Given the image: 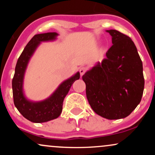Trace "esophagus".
Listing matches in <instances>:
<instances>
[{"instance_id":"obj_1","label":"esophagus","mask_w":155,"mask_h":155,"mask_svg":"<svg viewBox=\"0 0 155 155\" xmlns=\"http://www.w3.org/2000/svg\"><path fill=\"white\" fill-rule=\"evenodd\" d=\"M85 72H86V68H85L84 67L80 68V69H79V73H80V74H81V76L84 75Z\"/></svg>"}]
</instances>
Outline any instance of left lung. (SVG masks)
Returning a JSON list of instances; mask_svg holds the SVG:
<instances>
[{"label": "left lung", "instance_id": "obj_1", "mask_svg": "<svg viewBox=\"0 0 155 155\" xmlns=\"http://www.w3.org/2000/svg\"><path fill=\"white\" fill-rule=\"evenodd\" d=\"M106 32L113 45L82 79L92 110L108 120H119L130 114L141 101L143 64L132 39L116 30Z\"/></svg>", "mask_w": 155, "mask_h": 155}]
</instances>
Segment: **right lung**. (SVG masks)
Returning a JSON list of instances; mask_svg holds the SVG:
<instances>
[{
  "label": "right lung",
  "instance_id": "right-lung-1",
  "mask_svg": "<svg viewBox=\"0 0 155 155\" xmlns=\"http://www.w3.org/2000/svg\"><path fill=\"white\" fill-rule=\"evenodd\" d=\"M58 35L57 33L35 35L25 47L16 65L12 79L14 104L21 114L31 122L41 123L58 118L63 110L64 98L74 81L80 77L79 72H77L70 79L64 81L50 97L40 102H33L25 97L22 89L23 79L31 56L41 42L54 40Z\"/></svg>",
  "mask_w": 155,
  "mask_h": 155
}]
</instances>
